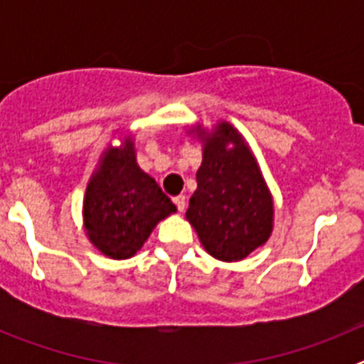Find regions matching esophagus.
I'll return each instance as SVG.
<instances>
[{
    "label": "esophagus",
    "instance_id": "34e87169",
    "mask_svg": "<svg viewBox=\"0 0 364 364\" xmlns=\"http://www.w3.org/2000/svg\"><path fill=\"white\" fill-rule=\"evenodd\" d=\"M173 202H175L176 210H178L180 213L186 210V197H184V195H178V197H175V198H173Z\"/></svg>",
    "mask_w": 364,
    "mask_h": 364
}]
</instances>
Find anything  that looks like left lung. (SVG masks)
I'll list each match as a JSON object with an SVG mask.
<instances>
[{
    "label": "left lung",
    "mask_w": 364,
    "mask_h": 364,
    "mask_svg": "<svg viewBox=\"0 0 364 364\" xmlns=\"http://www.w3.org/2000/svg\"><path fill=\"white\" fill-rule=\"evenodd\" d=\"M186 217L205 252L226 262L246 259L272 235L273 200L264 176L244 138L228 122L204 136L197 191Z\"/></svg>",
    "instance_id": "obj_1"
}]
</instances>
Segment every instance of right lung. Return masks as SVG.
<instances>
[{
	"label": "right lung",
	"mask_w": 364,
	"mask_h": 364,
	"mask_svg": "<svg viewBox=\"0 0 364 364\" xmlns=\"http://www.w3.org/2000/svg\"><path fill=\"white\" fill-rule=\"evenodd\" d=\"M176 208L160 186L136 164L134 144L104 153L83 198V226L89 240L111 259H129L153 228Z\"/></svg>",
	"instance_id": "right-lung-1"
}]
</instances>
